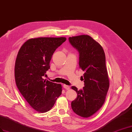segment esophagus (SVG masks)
<instances>
[{"mask_svg": "<svg viewBox=\"0 0 132 132\" xmlns=\"http://www.w3.org/2000/svg\"><path fill=\"white\" fill-rule=\"evenodd\" d=\"M63 86L64 88H65V89H66V90H69V89H70V86H68V85H65V84H64V85H63Z\"/></svg>", "mask_w": 132, "mask_h": 132, "instance_id": "34e87169", "label": "esophagus"}]
</instances>
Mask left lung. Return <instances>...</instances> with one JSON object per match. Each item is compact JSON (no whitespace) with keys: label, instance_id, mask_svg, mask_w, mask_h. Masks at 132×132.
Masks as SVG:
<instances>
[{"label":"left lung","instance_id":"obj_1","mask_svg":"<svg viewBox=\"0 0 132 132\" xmlns=\"http://www.w3.org/2000/svg\"><path fill=\"white\" fill-rule=\"evenodd\" d=\"M69 42L79 52V66L84 72L82 90L76 91L77 96L72 101L74 113L83 118L92 116L102 107L109 87L105 55L100 44L88 35L69 37Z\"/></svg>","mask_w":132,"mask_h":132}]
</instances>
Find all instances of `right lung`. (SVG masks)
<instances>
[{
	"instance_id": "obj_1",
	"label": "right lung",
	"mask_w": 132,
	"mask_h": 132,
	"mask_svg": "<svg viewBox=\"0 0 132 132\" xmlns=\"http://www.w3.org/2000/svg\"><path fill=\"white\" fill-rule=\"evenodd\" d=\"M65 37L31 38L19 49L15 60L14 76L20 93L32 108L39 113L52 109L62 94V86L43 77L50 68L55 50L65 42Z\"/></svg>"
}]
</instances>
